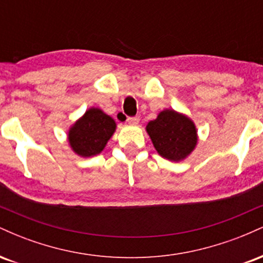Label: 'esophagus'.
Returning <instances> with one entry per match:
<instances>
[{
	"label": "esophagus",
	"mask_w": 263,
	"mask_h": 263,
	"mask_svg": "<svg viewBox=\"0 0 263 263\" xmlns=\"http://www.w3.org/2000/svg\"><path fill=\"white\" fill-rule=\"evenodd\" d=\"M127 122L129 123V125H132V126H136V125H138V122H140V117H128L127 119Z\"/></svg>",
	"instance_id": "obj_1"
}]
</instances>
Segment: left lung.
Returning <instances> with one entry per match:
<instances>
[{
	"label": "left lung",
	"mask_w": 263,
	"mask_h": 263,
	"mask_svg": "<svg viewBox=\"0 0 263 263\" xmlns=\"http://www.w3.org/2000/svg\"><path fill=\"white\" fill-rule=\"evenodd\" d=\"M146 131L158 155L168 161H183L198 143L195 123L172 108L161 111L156 120L147 123Z\"/></svg>",
	"instance_id": "left-lung-1"
}]
</instances>
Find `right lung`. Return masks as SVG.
Listing matches in <instances>:
<instances>
[{
	"label": "right lung",
	"instance_id": "add662e5",
	"mask_svg": "<svg viewBox=\"0 0 263 263\" xmlns=\"http://www.w3.org/2000/svg\"><path fill=\"white\" fill-rule=\"evenodd\" d=\"M116 131V122L101 108L90 107L68 132L71 149L78 156L92 157L102 152Z\"/></svg>",
	"mask_w": 263,
	"mask_h": 263
}]
</instances>
